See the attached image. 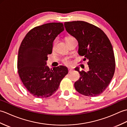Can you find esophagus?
<instances>
[{"label":"esophagus","instance_id":"obj_1","mask_svg":"<svg viewBox=\"0 0 127 127\" xmlns=\"http://www.w3.org/2000/svg\"><path fill=\"white\" fill-rule=\"evenodd\" d=\"M74 71V70H73V69H72V68H68V71H69V72L70 73V72H72V71Z\"/></svg>","mask_w":127,"mask_h":127}]
</instances>
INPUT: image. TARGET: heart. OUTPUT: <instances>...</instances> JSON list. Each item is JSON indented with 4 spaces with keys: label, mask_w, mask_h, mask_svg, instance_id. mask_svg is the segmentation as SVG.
<instances>
[{
    "label": "heart",
    "mask_w": 127,
    "mask_h": 127,
    "mask_svg": "<svg viewBox=\"0 0 127 127\" xmlns=\"http://www.w3.org/2000/svg\"><path fill=\"white\" fill-rule=\"evenodd\" d=\"M71 37H71V36L67 37H66V38H65V40H67V39H69V38H71ZM56 41H55V42H54V46H55V45H56ZM63 63H64V64H66V65H70V64H71V62L69 60V59H64V60L63 61Z\"/></svg>",
    "instance_id": "b5f03b06"
}]
</instances>
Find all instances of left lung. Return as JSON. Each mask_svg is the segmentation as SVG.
<instances>
[{
  "instance_id": "8db88e82",
  "label": "left lung",
  "mask_w": 127,
  "mask_h": 127,
  "mask_svg": "<svg viewBox=\"0 0 127 127\" xmlns=\"http://www.w3.org/2000/svg\"><path fill=\"white\" fill-rule=\"evenodd\" d=\"M67 32L79 43V55L88 59L89 70L79 72V80L75 82L76 90L83 95L96 96L109 86L115 70V59L112 45L101 29L84 21L64 22Z\"/></svg>"
}]
</instances>
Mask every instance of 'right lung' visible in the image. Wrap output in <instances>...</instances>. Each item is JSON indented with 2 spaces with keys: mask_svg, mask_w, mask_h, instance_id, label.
<instances>
[{
  "mask_svg": "<svg viewBox=\"0 0 127 127\" xmlns=\"http://www.w3.org/2000/svg\"><path fill=\"white\" fill-rule=\"evenodd\" d=\"M64 30L62 23L45 24L32 29L21 42L18 54V72L27 90L36 98L52 95L68 73L65 66L50 69L46 65L48 55L52 53L54 40Z\"/></svg>",
  "mask_w": 127,
  "mask_h": 127,
  "instance_id": "right-lung-1",
  "label": "right lung"
}]
</instances>
